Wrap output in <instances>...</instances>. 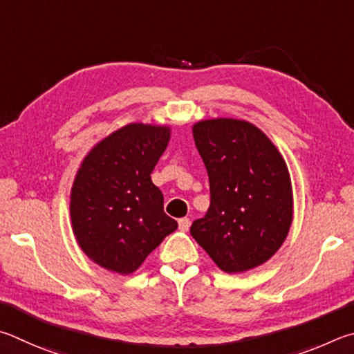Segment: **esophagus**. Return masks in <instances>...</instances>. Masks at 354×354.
Returning <instances> with one entry per match:
<instances>
[{
	"instance_id": "esophagus-1",
	"label": "esophagus",
	"mask_w": 354,
	"mask_h": 354,
	"mask_svg": "<svg viewBox=\"0 0 354 354\" xmlns=\"http://www.w3.org/2000/svg\"><path fill=\"white\" fill-rule=\"evenodd\" d=\"M191 225V221L188 218H182L178 219V228H180L182 232H188V228Z\"/></svg>"
}]
</instances>
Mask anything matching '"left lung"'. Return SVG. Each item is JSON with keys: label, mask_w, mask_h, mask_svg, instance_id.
<instances>
[{"label": "left lung", "mask_w": 354, "mask_h": 354, "mask_svg": "<svg viewBox=\"0 0 354 354\" xmlns=\"http://www.w3.org/2000/svg\"><path fill=\"white\" fill-rule=\"evenodd\" d=\"M209 180V208L191 234L216 266L241 274L264 264L288 238L294 197L286 161L249 121L213 118L193 126Z\"/></svg>", "instance_id": "1"}]
</instances>
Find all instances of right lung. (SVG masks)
I'll return each instance as SVG.
<instances>
[{"label":"right lung","mask_w":354,"mask_h":354,"mask_svg":"<svg viewBox=\"0 0 354 354\" xmlns=\"http://www.w3.org/2000/svg\"><path fill=\"white\" fill-rule=\"evenodd\" d=\"M169 138L167 126L132 122L99 141L80 163L71 188L73 233L101 268L132 274L177 228L151 178Z\"/></svg>","instance_id":"1"}]
</instances>
